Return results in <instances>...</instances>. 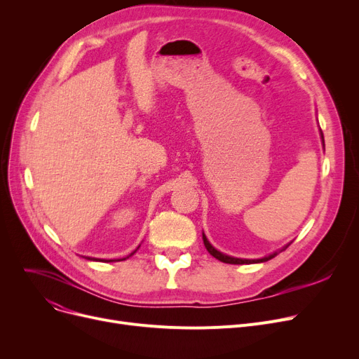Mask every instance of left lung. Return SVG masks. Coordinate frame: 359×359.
<instances>
[{"mask_svg":"<svg viewBox=\"0 0 359 359\" xmlns=\"http://www.w3.org/2000/svg\"><path fill=\"white\" fill-rule=\"evenodd\" d=\"M320 135H322V141H323V144H325V137H323V132L320 130ZM202 238H203V244H205V248H206V250L210 252V255H212L215 259H218V260H221V262H224V263H230V265H244V263H260V262H266V260H269V259H272V257H275L279 252H275V253H272V255H269V256H265V257H262V259H238V257H231V256H227V255H224V253H221V252H218L212 244L208 241V238H206V236L202 233ZM291 244V243H290ZM290 244H287L285 248H282L280 249V252L282 250H285Z\"/></svg>","mask_w":359,"mask_h":359,"instance_id":"left-lung-1","label":"left lung"}]
</instances>
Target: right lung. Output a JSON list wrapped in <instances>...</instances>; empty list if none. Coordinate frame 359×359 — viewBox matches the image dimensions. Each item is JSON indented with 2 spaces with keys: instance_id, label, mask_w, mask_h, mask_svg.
<instances>
[{
  "instance_id": "obj_1",
  "label": "right lung",
  "mask_w": 359,
  "mask_h": 359,
  "mask_svg": "<svg viewBox=\"0 0 359 359\" xmlns=\"http://www.w3.org/2000/svg\"><path fill=\"white\" fill-rule=\"evenodd\" d=\"M135 252H137V250H135ZM135 252H134V253H135ZM134 253H130L129 256H132ZM129 256H128V257H129ZM87 259H88V260H99V259H94V257H87ZM125 259H126V257H125ZM125 259H121V260H125ZM118 260H119V259H118ZM103 262H116V260H103Z\"/></svg>"
}]
</instances>
